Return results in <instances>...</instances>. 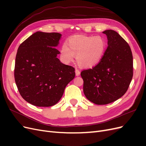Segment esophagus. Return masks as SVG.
Returning a JSON list of instances; mask_svg holds the SVG:
<instances>
[{"label": "esophagus", "mask_w": 146, "mask_h": 146, "mask_svg": "<svg viewBox=\"0 0 146 146\" xmlns=\"http://www.w3.org/2000/svg\"><path fill=\"white\" fill-rule=\"evenodd\" d=\"M80 70H79L78 69H76V76H80Z\"/></svg>", "instance_id": "esophagus-1"}]
</instances>
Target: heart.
<instances>
[{"mask_svg": "<svg viewBox=\"0 0 146 146\" xmlns=\"http://www.w3.org/2000/svg\"><path fill=\"white\" fill-rule=\"evenodd\" d=\"M106 48L105 39L100 36H87L75 35L69 38L61 48V55L67 61H72L74 55L83 68H91L98 64Z\"/></svg>", "mask_w": 146, "mask_h": 146, "instance_id": "1", "label": "heart"}]
</instances>
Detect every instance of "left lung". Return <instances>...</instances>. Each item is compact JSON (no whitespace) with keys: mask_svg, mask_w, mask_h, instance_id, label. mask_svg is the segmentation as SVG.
<instances>
[{"mask_svg":"<svg viewBox=\"0 0 146 146\" xmlns=\"http://www.w3.org/2000/svg\"><path fill=\"white\" fill-rule=\"evenodd\" d=\"M107 36L108 47L100 62L91 69L83 70V92L90 101L105 105L124 94L133 77V55L124 39L116 32H103Z\"/></svg>","mask_w":146,"mask_h":146,"instance_id":"obj_1","label":"left lung"}]
</instances>
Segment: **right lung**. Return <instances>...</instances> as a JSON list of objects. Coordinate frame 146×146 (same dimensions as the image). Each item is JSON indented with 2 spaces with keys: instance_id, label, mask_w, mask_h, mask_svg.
<instances>
[{
  "instance_id": "right-lung-1",
  "label": "right lung",
  "mask_w": 146,
  "mask_h": 146,
  "mask_svg": "<svg viewBox=\"0 0 146 146\" xmlns=\"http://www.w3.org/2000/svg\"><path fill=\"white\" fill-rule=\"evenodd\" d=\"M59 33L37 32L21 44L16 56L15 79L23 98L37 107H51L62 97L76 76L71 66L56 56Z\"/></svg>"
}]
</instances>
